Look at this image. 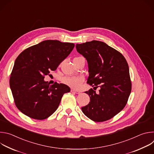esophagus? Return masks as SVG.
<instances>
[{"instance_id": "esophagus-1", "label": "esophagus", "mask_w": 154, "mask_h": 154, "mask_svg": "<svg viewBox=\"0 0 154 154\" xmlns=\"http://www.w3.org/2000/svg\"><path fill=\"white\" fill-rule=\"evenodd\" d=\"M71 93H75V94H80V92H79V91H77V90H73V89H71Z\"/></svg>"}]
</instances>
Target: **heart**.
I'll list each match as a JSON object with an SVG mask.
<instances>
[{
    "mask_svg": "<svg viewBox=\"0 0 154 154\" xmlns=\"http://www.w3.org/2000/svg\"><path fill=\"white\" fill-rule=\"evenodd\" d=\"M84 81V77L82 75L75 76H66L62 79V82L72 88L74 89H77L80 86Z\"/></svg>",
    "mask_w": 154,
    "mask_h": 154,
    "instance_id": "1",
    "label": "heart"
}]
</instances>
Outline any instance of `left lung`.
I'll use <instances>...</instances> for the list:
<instances>
[{
	"instance_id": "1",
	"label": "left lung",
	"mask_w": 154,
	"mask_h": 154,
	"mask_svg": "<svg viewBox=\"0 0 154 154\" xmlns=\"http://www.w3.org/2000/svg\"><path fill=\"white\" fill-rule=\"evenodd\" d=\"M76 49L88 63L87 83L100 87L98 93L94 88L85 91L90 102L82 110L95 122L110 119L125 107L131 93L128 63L121 53L102 41L77 44Z\"/></svg>"
}]
</instances>
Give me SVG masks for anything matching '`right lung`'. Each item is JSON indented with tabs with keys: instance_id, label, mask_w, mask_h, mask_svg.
Wrapping results in <instances>:
<instances>
[{
	"instance_id": "add662e5",
	"label": "right lung",
	"mask_w": 154,
	"mask_h": 154,
	"mask_svg": "<svg viewBox=\"0 0 154 154\" xmlns=\"http://www.w3.org/2000/svg\"><path fill=\"white\" fill-rule=\"evenodd\" d=\"M75 45L57 40H46L27 48L16 58L10 77L14 103L19 110L35 119H45L57 109L69 87L44 81L51 71L73 50Z\"/></svg>"
}]
</instances>
